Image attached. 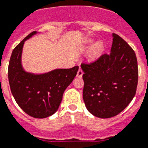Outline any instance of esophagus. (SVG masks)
<instances>
[{
  "mask_svg": "<svg viewBox=\"0 0 148 148\" xmlns=\"http://www.w3.org/2000/svg\"><path fill=\"white\" fill-rule=\"evenodd\" d=\"M83 74V71H82L81 69H79V70H78L77 73V77H82Z\"/></svg>",
  "mask_w": 148,
  "mask_h": 148,
  "instance_id": "34e87169",
  "label": "esophagus"
}]
</instances>
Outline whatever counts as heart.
I'll list each match as a JSON object with an SVG mask.
<instances>
[{"instance_id": "b5f03b06", "label": "heart", "mask_w": 148, "mask_h": 148, "mask_svg": "<svg viewBox=\"0 0 148 148\" xmlns=\"http://www.w3.org/2000/svg\"><path fill=\"white\" fill-rule=\"evenodd\" d=\"M93 42V39H86V40L84 41V45H88ZM103 49V43L101 42H97L95 44H94L92 46V47L90 48L89 52H88V56H91V57H93V56H95L97 55H98L99 53H101L102 52Z\"/></svg>"}]
</instances>
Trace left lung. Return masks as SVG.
I'll list each match as a JSON object with an SVG mask.
<instances>
[{"mask_svg": "<svg viewBox=\"0 0 148 148\" xmlns=\"http://www.w3.org/2000/svg\"><path fill=\"white\" fill-rule=\"evenodd\" d=\"M109 54L91 63L81 64L84 88L83 97L91 114L101 119L112 118L128 106L136 95L138 63L132 47L112 33Z\"/></svg>", "mask_w": 148, "mask_h": 148, "instance_id": "8db88e82", "label": "left lung"}]
</instances>
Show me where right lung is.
I'll return each mask as SVG.
<instances>
[{"label":"right lung","mask_w":148,"mask_h":148,"mask_svg":"<svg viewBox=\"0 0 148 148\" xmlns=\"http://www.w3.org/2000/svg\"><path fill=\"white\" fill-rule=\"evenodd\" d=\"M37 33H29L14 48L9 63L8 78L11 92L23 111L33 118L45 119L57 111L64 92L77 75L79 66L43 74L26 71L21 62L24 42Z\"/></svg>","instance_id":"right-lung-1"}]
</instances>
